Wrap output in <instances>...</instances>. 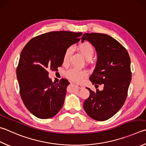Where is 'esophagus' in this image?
I'll return each mask as SVG.
<instances>
[{"instance_id":"esophagus-1","label":"esophagus","mask_w":146,"mask_h":146,"mask_svg":"<svg viewBox=\"0 0 146 146\" xmlns=\"http://www.w3.org/2000/svg\"><path fill=\"white\" fill-rule=\"evenodd\" d=\"M76 86H77L79 89H83L84 88V86L82 84H76Z\"/></svg>"}]
</instances>
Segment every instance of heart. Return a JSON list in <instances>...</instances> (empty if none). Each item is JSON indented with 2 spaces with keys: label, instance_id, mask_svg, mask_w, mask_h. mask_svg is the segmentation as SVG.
<instances>
[{
  "label": "heart",
  "instance_id": "1",
  "mask_svg": "<svg viewBox=\"0 0 146 146\" xmlns=\"http://www.w3.org/2000/svg\"><path fill=\"white\" fill-rule=\"evenodd\" d=\"M78 50L83 54L84 56L87 59H90L94 56V50L92 44L89 42H84L80 44L78 46ZM72 52V48L69 47L66 50V51L63 55V62H68L69 58ZM87 71L86 70H80V69L73 68L68 70L66 73V76L70 80L79 82H81L83 79L87 75Z\"/></svg>",
  "mask_w": 146,
  "mask_h": 146
}]
</instances>
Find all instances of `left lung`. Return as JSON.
<instances>
[{"label": "left lung", "instance_id": "8db88e82", "mask_svg": "<svg viewBox=\"0 0 146 146\" xmlns=\"http://www.w3.org/2000/svg\"><path fill=\"white\" fill-rule=\"evenodd\" d=\"M82 42L91 43L97 52V62L89 77L92 84H103V89L90 92L84 108L94 120L103 121L112 117L123 107L131 80L130 58L127 50L114 38L101 33H86Z\"/></svg>", "mask_w": 146, "mask_h": 146}]
</instances>
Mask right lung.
Returning <instances> with one entry per match:
<instances>
[{"mask_svg":"<svg viewBox=\"0 0 146 146\" xmlns=\"http://www.w3.org/2000/svg\"><path fill=\"white\" fill-rule=\"evenodd\" d=\"M82 33L54 31L31 39L23 48L17 69L21 98L26 108L39 119L54 117L64 102L70 82H52L48 71H56L71 44L80 41Z\"/></svg>","mask_w":146,"mask_h":146,"instance_id":"1","label":"right lung"}]
</instances>
